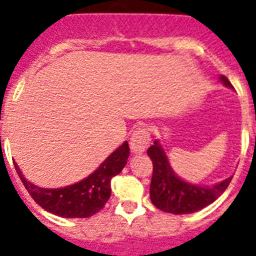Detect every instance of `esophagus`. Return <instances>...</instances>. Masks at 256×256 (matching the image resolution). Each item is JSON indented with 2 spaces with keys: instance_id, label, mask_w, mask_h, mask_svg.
Masks as SVG:
<instances>
[{
  "instance_id": "obj_1",
  "label": "esophagus",
  "mask_w": 256,
  "mask_h": 256,
  "mask_svg": "<svg viewBox=\"0 0 256 256\" xmlns=\"http://www.w3.org/2000/svg\"><path fill=\"white\" fill-rule=\"evenodd\" d=\"M150 132L144 126H138L134 130V132L130 136V146L132 154L134 155H138V154H142L144 150H146V146L150 144Z\"/></svg>"
}]
</instances>
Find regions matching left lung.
<instances>
[{
    "instance_id": "1",
    "label": "left lung",
    "mask_w": 256,
    "mask_h": 256,
    "mask_svg": "<svg viewBox=\"0 0 256 256\" xmlns=\"http://www.w3.org/2000/svg\"><path fill=\"white\" fill-rule=\"evenodd\" d=\"M220 81L226 86L232 88L227 77L220 76ZM146 154L154 164L150 187V200L155 204L156 208L162 210L164 212L175 215L196 212L214 203L226 191L232 179L231 176L211 187L187 183L174 172L159 140H155V142L148 148Z\"/></svg>"
}]
</instances>
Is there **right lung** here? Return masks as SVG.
<instances>
[{
	"label": "right lung",
	"mask_w": 256,
	"mask_h": 256,
	"mask_svg": "<svg viewBox=\"0 0 256 256\" xmlns=\"http://www.w3.org/2000/svg\"><path fill=\"white\" fill-rule=\"evenodd\" d=\"M128 156L130 146L124 142L88 178L64 188L37 187L25 179L16 163L14 167L33 200L48 212L62 218H89L106 206L110 196V180L126 167Z\"/></svg>",
	"instance_id": "1"
}]
</instances>
